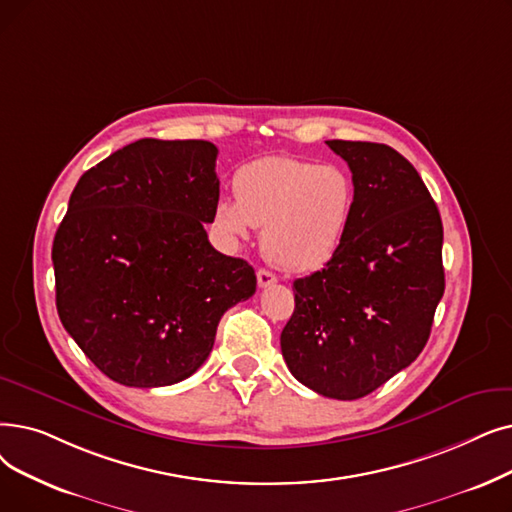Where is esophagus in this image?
<instances>
[{"mask_svg": "<svg viewBox=\"0 0 512 512\" xmlns=\"http://www.w3.org/2000/svg\"><path fill=\"white\" fill-rule=\"evenodd\" d=\"M276 274H272L270 270H259L257 272V284H259V288H268V286H272V284H276Z\"/></svg>", "mask_w": 512, "mask_h": 512, "instance_id": "34e87169", "label": "esophagus"}]
</instances>
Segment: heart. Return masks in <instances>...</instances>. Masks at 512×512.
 <instances>
[{"instance_id":"obj_1","label":"heart","mask_w":512,"mask_h":512,"mask_svg":"<svg viewBox=\"0 0 512 512\" xmlns=\"http://www.w3.org/2000/svg\"><path fill=\"white\" fill-rule=\"evenodd\" d=\"M234 201L221 198L215 228L230 240L263 228V251L288 272H314L337 253L349 226L355 184L345 167L263 157L234 175Z\"/></svg>"}]
</instances>
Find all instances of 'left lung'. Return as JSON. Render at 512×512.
I'll use <instances>...</instances> for the list:
<instances>
[{
	"mask_svg": "<svg viewBox=\"0 0 512 512\" xmlns=\"http://www.w3.org/2000/svg\"><path fill=\"white\" fill-rule=\"evenodd\" d=\"M349 165L355 201L324 270L293 282L295 311L280 347L299 383L360 399L427 345L446 288L443 226L425 182L385 144L328 140Z\"/></svg>",
	"mask_w": 512,
	"mask_h": 512,
	"instance_id": "1",
	"label": "left lung"
}]
</instances>
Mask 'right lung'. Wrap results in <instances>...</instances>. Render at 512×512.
<instances>
[{
    "label": "right lung",
    "instance_id": "add662e5",
    "mask_svg": "<svg viewBox=\"0 0 512 512\" xmlns=\"http://www.w3.org/2000/svg\"><path fill=\"white\" fill-rule=\"evenodd\" d=\"M217 148L144 138L77 182L54 236L56 307L66 332L108 379L165 387L194 374L221 316L253 297L244 259L211 247Z\"/></svg>",
    "mask_w": 512,
    "mask_h": 512
}]
</instances>
